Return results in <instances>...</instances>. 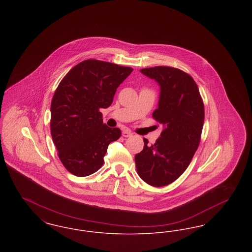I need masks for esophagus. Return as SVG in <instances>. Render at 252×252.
Returning <instances> with one entry per match:
<instances>
[{
    "instance_id": "esophagus-1",
    "label": "esophagus",
    "mask_w": 252,
    "mask_h": 252,
    "mask_svg": "<svg viewBox=\"0 0 252 252\" xmlns=\"http://www.w3.org/2000/svg\"><path fill=\"white\" fill-rule=\"evenodd\" d=\"M132 133L130 130H128V129H125L124 131L122 132V135L124 136V137H130V136H132Z\"/></svg>"
}]
</instances>
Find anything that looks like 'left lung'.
Returning a JSON list of instances; mask_svg holds the SVG:
<instances>
[{
  "label": "left lung",
  "mask_w": 252,
  "mask_h": 252,
  "mask_svg": "<svg viewBox=\"0 0 252 252\" xmlns=\"http://www.w3.org/2000/svg\"><path fill=\"white\" fill-rule=\"evenodd\" d=\"M159 86L158 108L152 116L162 125L156 143L135 156L138 175L154 187L165 186L180 178L189 166L200 142L204 105L192 77L179 69L156 66L141 69Z\"/></svg>",
  "instance_id": "1"
}]
</instances>
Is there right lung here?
Wrapping results in <instances>:
<instances>
[{
    "instance_id": "obj_1",
    "label": "right lung",
    "mask_w": 252,
    "mask_h": 252,
    "mask_svg": "<svg viewBox=\"0 0 252 252\" xmlns=\"http://www.w3.org/2000/svg\"><path fill=\"white\" fill-rule=\"evenodd\" d=\"M133 69L101 60L78 63L61 80L51 104V135L65 168L87 177L104 163L108 144L121 130L103 123L101 108L111 105L119 85Z\"/></svg>"
}]
</instances>
